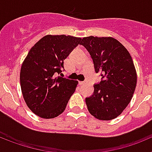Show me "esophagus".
<instances>
[{
	"label": "esophagus",
	"instance_id": "1",
	"mask_svg": "<svg viewBox=\"0 0 152 152\" xmlns=\"http://www.w3.org/2000/svg\"><path fill=\"white\" fill-rule=\"evenodd\" d=\"M86 82L85 81H79V84L80 85H83V84H85Z\"/></svg>",
	"mask_w": 152,
	"mask_h": 152
}]
</instances>
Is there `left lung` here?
<instances>
[{"instance_id":"obj_1","label":"left lung","mask_w":152,"mask_h":152,"mask_svg":"<svg viewBox=\"0 0 152 152\" xmlns=\"http://www.w3.org/2000/svg\"><path fill=\"white\" fill-rule=\"evenodd\" d=\"M92 58L100 82L94 85L93 95L85 99L88 111L100 120L117 117L133 96L137 75L128 50L112 37L88 36L81 40Z\"/></svg>"}]
</instances>
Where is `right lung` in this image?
<instances>
[{
  "label": "right lung",
  "instance_id": "1",
  "mask_svg": "<svg viewBox=\"0 0 152 152\" xmlns=\"http://www.w3.org/2000/svg\"><path fill=\"white\" fill-rule=\"evenodd\" d=\"M80 40L65 35H47L28 52L20 70L21 91L27 107L39 117L55 118L66 108L78 81L56 76Z\"/></svg>",
  "mask_w": 152,
  "mask_h": 152
}]
</instances>
